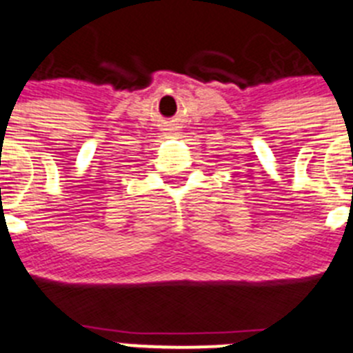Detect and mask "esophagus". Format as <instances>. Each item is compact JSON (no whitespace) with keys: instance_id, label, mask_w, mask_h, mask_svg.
<instances>
[{"instance_id":"1","label":"esophagus","mask_w":353,"mask_h":353,"mask_svg":"<svg viewBox=\"0 0 353 353\" xmlns=\"http://www.w3.org/2000/svg\"><path fill=\"white\" fill-rule=\"evenodd\" d=\"M169 130H176V128H174V126H172V128H169Z\"/></svg>"}]
</instances>
